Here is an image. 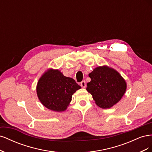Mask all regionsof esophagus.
I'll list each match as a JSON object with an SVG mask.
<instances>
[{"mask_svg": "<svg viewBox=\"0 0 152 152\" xmlns=\"http://www.w3.org/2000/svg\"><path fill=\"white\" fill-rule=\"evenodd\" d=\"M80 86H81L82 87H83V88H85V87H86V82H85L84 80L82 81V82H80Z\"/></svg>", "mask_w": 152, "mask_h": 152, "instance_id": "obj_1", "label": "esophagus"}]
</instances>
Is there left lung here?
<instances>
[{
    "label": "left lung",
    "instance_id": "left-lung-1",
    "mask_svg": "<svg viewBox=\"0 0 152 152\" xmlns=\"http://www.w3.org/2000/svg\"><path fill=\"white\" fill-rule=\"evenodd\" d=\"M91 82L86 90L93 96L96 104L110 108L121 99L126 93V80L117 71L107 66L96 67L89 74Z\"/></svg>",
    "mask_w": 152,
    "mask_h": 152
}]
</instances>
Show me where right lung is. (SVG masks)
<instances>
[{"instance_id":"add662e5","label":"right lung","mask_w":152,"mask_h":152,"mask_svg":"<svg viewBox=\"0 0 152 152\" xmlns=\"http://www.w3.org/2000/svg\"><path fill=\"white\" fill-rule=\"evenodd\" d=\"M81 87L72 78L64 76L59 70L49 69L37 85V94L44 107L55 112L66 110L72 95Z\"/></svg>"}]
</instances>
